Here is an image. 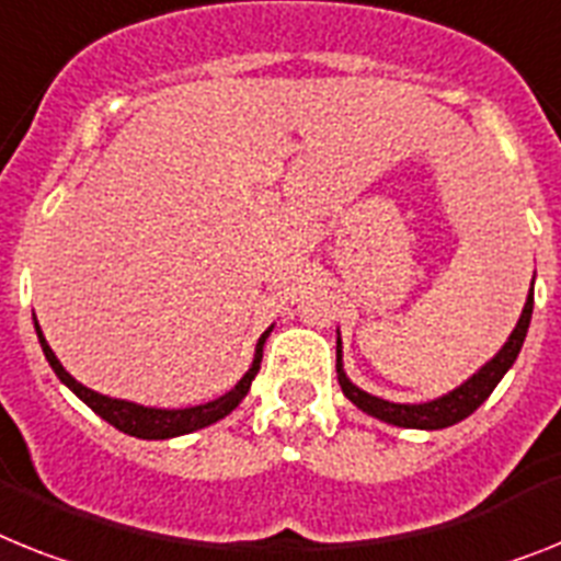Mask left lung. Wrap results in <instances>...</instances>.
<instances>
[{"mask_svg": "<svg viewBox=\"0 0 561 561\" xmlns=\"http://www.w3.org/2000/svg\"><path fill=\"white\" fill-rule=\"evenodd\" d=\"M530 313H534V288H530V296L528 302H525V308H522L519 322H516L513 333L507 336L505 345H502V351H499L488 365H482L477 374L470 376L468 382L459 385V388L450 390V393H445V397L422 404L388 402V399L370 397V393H365L362 388H356V385L345 376V370H342V339H336V376L339 385H342V393H345L359 411L382 419L388 425L419 427V431H439V427L456 425V422H462V419H468L470 413L477 411L479 404L491 397L493 388L502 382V376L511 370V365L516 362V356H519L522 351V342L528 336Z\"/></svg>", "mask_w": 561, "mask_h": 561, "instance_id": "1", "label": "left lung"}]
</instances>
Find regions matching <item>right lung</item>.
Instances as JSON below:
<instances>
[{"label": "right lung", "mask_w": 561, "mask_h": 561, "mask_svg": "<svg viewBox=\"0 0 561 561\" xmlns=\"http://www.w3.org/2000/svg\"><path fill=\"white\" fill-rule=\"evenodd\" d=\"M36 322V317H33ZM273 328H267L256 342V353H253V365L251 370L239 379L233 388L225 393V397L214 399V402H205V404H196V408H182V411H162V408H145V404H136V402H125V399H111V397H102L96 390L84 388L82 382H77L68 370L62 368V362L56 359V353L50 351V345L45 342L39 331V322H36V336H39V345L42 353H45V359L50 362V368L54 374L68 385L79 399H82L93 413L105 419L107 425H113L116 431L128 433V436H136V439H173V436H182V433H193L199 431V427H208L219 419L228 416L244 397H248V390H251L253 376L259 374V362H262V347H265V339L271 336Z\"/></svg>", "instance_id": "obj_1"}]
</instances>
